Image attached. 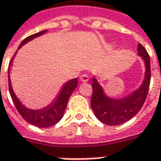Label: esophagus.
Segmentation results:
<instances>
[{"instance_id":"34e87169","label":"esophagus","mask_w":161,"mask_h":161,"mask_svg":"<svg viewBox=\"0 0 161 161\" xmlns=\"http://www.w3.org/2000/svg\"><path fill=\"white\" fill-rule=\"evenodd\" d=\"M80 81L81 82H88L89 81V76H87V75H85V74H83V75H81L80 76Z\"/></svg>"}]
</instances>
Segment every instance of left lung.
<instances>
[{
	"label": "left lung",
	"instance_id": "obj_1",
	"mask_svg": "<svg viewBox=\"0 0 161 161\" xmlns=\"http://www.w3.org/2000/svg\"><path fill=\"white\" fill-rule=\"evenodd\" d=\"M138 55L143 58L145 65V78L141 86L130 94L121 99L109 98L105 94L103 88L97 78H92V95L91 107L99 121L107 125H120L134 117L145 103L148 94L151 81L150 56L146 49L138 43Z\"/></svg>",
	"mask_w": 161,
	"mask_h": 161
}]
</instances>
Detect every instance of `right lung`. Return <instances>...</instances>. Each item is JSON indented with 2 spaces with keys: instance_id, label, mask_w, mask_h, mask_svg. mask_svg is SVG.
Here are the masks:
<instances>
[{
  "instance_id": "add662e5",
  "label": "right lung",
  "mask_w": 161,
  "mask_h": 161,
  "mask_svg": "<svg viewBox=\"0 0 161 161\" xmlns=\"http://www.w3.org/2000/svg\"><path fill=\"white\" fill-rule=\"evenodd\" d=\"M47 31V30L42 31L40 32H38V33H35V34H32L29 36V37H27L26 39H25L21 42L19 47H18V49L20 48L21 47H23L25 44L31 41V39H35V38L39 37L40 35H43ZM15 55H16V53L14 54V56ZM14 56L12 57L11 62H9V67H8V90H9V93H10V96H11L12 100L15 104V107L17 109L18 113L20 114L21 116L24 118L26 122L36 127L48 128V127L55 125L63 117L64 111H65V109L67 108L68 100H69L70 95L73 92V91L76 89L77 84H78L77 78H74V79H71V80L66 82L64 84V85L62 86V89H61V92L56 96V98L52 101V103L49 104L48 106H47L46 108L38 109V110H33V109L27 108L21 103L19 99H17V97L16 96L14 91H13V88H12L9 72H10V66H11Z\"/></svg>"
}]
</instances>
